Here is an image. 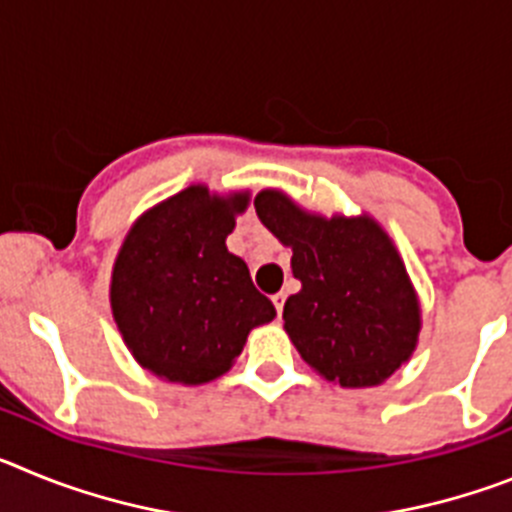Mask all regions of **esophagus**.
I'll use <instances>...</instances> for the list:
<instances>
[{"mask_svg":"<svg viewBox=\"0 0 512 512\" xmlns=\"http://www.w3.org/2000/svg\"><path fill=\"white\" fill-rule=\"evenodd\" d=\"M271 300H274V307H277V312H279V315H282L284 302H287V295H284V292H277V295L271 297Z\"/></svg>","mask_w":512,"mask_h":512,"instance_id":"1","label":"esophagus"}]
</instances>
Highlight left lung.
<instances>
[{
    "instance_id": "left-lung-1",
    "label": "left lung",
    "mask_w": 512,
    "mask_h": 512,
    "mask_svg": "<svg viewBox=\"0 0 512 512\" xmlns=\"http://www.w3.org/2000/svg\"><path fill=\"white\" fill-rule=\"evenodd\" d=\"M261 223L292 248L300 292L284 302V330L302 359L346 390L387 382L418 346L420 300L390 233L372 215L297 205L282 189L253 200Z\"/></svg>"
}]
</instances>
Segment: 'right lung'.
<instances>
[{"instance_id":"add662e5","label":"right lung","mask_w":512,"mask_h":512,"mask_svg":"<svg viewBox=\"0 0 512 512\" xmlns=\"http://www.w3.org/2000/svg\"><path fill=\"white\" fill-rule=\"evenodd\" d=\"M251 194L192 184L133 223L112 264L110 307L130 356L153 377L197 387L230 372L277 310L225 238Z\"/></svg>"}]
</instances>
